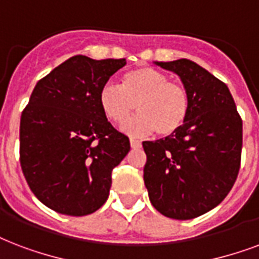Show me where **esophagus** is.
<instances>
[{
    "label": "esophagus",
    "instance_id": "esophagus-1",
    "mask_svg": "<svg viewBox=\"0 0 259 259\" xmlns=\"http://www.w3.org/2000/svg\"><path fill=\"white\" fill-rule=\"evenodd\" d=\"M130 147L133 149H138V148H141V141H138L136 138H130Z\"/></svg>",
    "mask_w": 259,
    "mask_h": 259
}]
</instances>
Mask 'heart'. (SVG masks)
Segmentation results:
<instances>
[{
    "mask_svg": "<svg viewBox=\"0 0 259 259\" xmlns=\"http://www.w3.org/2000/svg\"><path fill=\"white\" fill-rule=\"evenodd\" d=\"M136 103L140 114L122 126L132 137L149 136L155 130L161 137L171 136L186 122L190 107L186 90L152 68L132 69L122 76L121 87L106 84L99 92L100 110L116 125L129 118Z\"/></svg>",
    "mask_w": 259,
    "mask_h": 259,
    "instance_id": "obj_1",
    "label": "heart"
}]
</instances>
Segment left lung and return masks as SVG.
I'll return each mask as SVG.
<instances>
[{
  "label": "left lung",
  "instance_id": "obj_1",
  "mask_svg": "<svg viewBox=\"0 0 259 259\" xmlns=\"http://www.w3.org/2000/svg\"><path fill=\"white\" fill-rule=\"evenodd\" d=\"M175 73L189 95V115L165 138L144 141V182L161 214L190 220L212 210L234 186L240 167L242 119L228 87L190 59L155 62Z\"/></svg>",
  "mask_w": 259,
  "mask_h": 259
}]
</instances>
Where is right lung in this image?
Here are the masks:
<instances>
[{
  "instance_id": "obj_1",
  "label": "right lung",
  "mask_w": 259,
  "mask_h": 259,
  "mask_svg": "<svg viewBox=\"0 0 259 259\" xmlns=\"http://www.w3.org/2000/svg\"><path fill=\"white\" fill-rule=\"evenodd\" d=\"M125 65V58L74 55L33 88L20 119V163L47 208L85 216L107 201L112 169L130 143L103 115L99 92Z\"/></svg>"
}]
</instances>
